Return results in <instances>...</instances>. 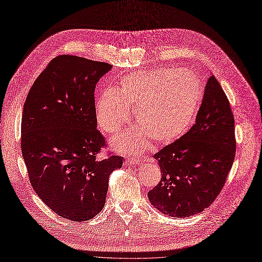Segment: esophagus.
<instances>
[{
	"label": "esophagus",
	"mask_w": 262,
	"mask_h": 262,
	"mask_svg": "<svg viewBox=\"0 0 262 262\" xmlns=\"http://www.w3.org/2000/svg\"><path fill=\"white\" fill-rule=\"evenodd\" d=\"M140 160H135V159H127L125 160V165L126 166H135V165H139Z\"/></svg>",
	"instance_id": "esophagus-1"
}]
</instances>
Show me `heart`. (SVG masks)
I'll use <instances>...</instances> for the list:
<instances>
[{"label":"heart","mask_w":262,"mask_h":262,"mask_svg":"<svg viewBox=\"0 0 262 262\" xmlns=\"http://www.w3.org/2000/svg\"><path fill=\"white\" fill-rule=\"evenodd\" d=\"M203 95L200 77L189 70L159 68L123 76L116 89L106 90L96 99L99 127L116 134L130 119V108L139 127L112 139L122 153L147 150L150 139L168 143L185 134L194 121Z\"/></svg>","instance_id":"1"}]
</instances>
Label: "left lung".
I'll list each match as a JSON object with an SVG mask.
<instances>
[{"label":"left lung","instance_id":"8db88e82","mask_svg":"<svg viewBox=\"0 0 262 262\" xmlns=\"http://www.w3.org/2000/svg\"><path fill=\"white\" fill-rule=\"evenodd\" d=\"M234 118L221 85L211 75L195 124L154 154L161 181L148 193L163 214L185 218L210 206L224 188L235 157Z\"/></svg>","mask_w":262,"mask_h":262}]
</instances>
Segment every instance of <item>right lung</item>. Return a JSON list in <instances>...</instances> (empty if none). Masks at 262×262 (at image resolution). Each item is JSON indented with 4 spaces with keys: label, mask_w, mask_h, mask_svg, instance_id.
I'll list each match as a JSON object with an SVG mask.
<instances>
[{
    "label": "right lung",
    "mask_w": 262,
    "mask_h": 262,
    "mask_svg": "<svg viewBox=\"0 0 262 262\" xmlns=\"http://www.w3.org/2000/svg\"><path fill=\"white\" fill-rule=\"evenodd\" d=\"M112 66L60 55L38 75L21 119V152L31 186L55 214L87 221L104 206L110 173L123 158L97 160L105 140L97 129L95 87Z\"/></svg>",
    "instance_id": "1"
}]
</instances>
